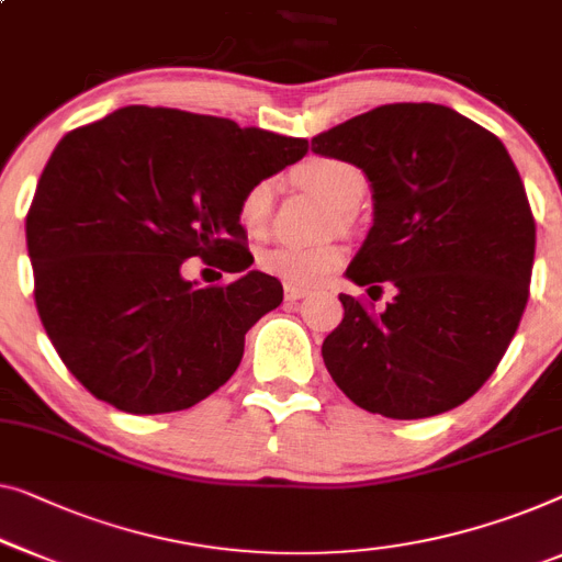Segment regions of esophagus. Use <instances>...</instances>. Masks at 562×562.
I'll list each match as a JSON object with an SVG mask.
<instances>
[{"mask_svg":"<svg viewBox=\"0 0 562 562\" xmlns=\"http://www.w3.org/2000/svg\"><path fill=\"white\" fill-rule=\"evenodd\" d=\"M306 296H308V289L286 286V301H299V299H306Z\"/></svg>","mask_w":562,"mask_h":562,"instance_id":"34e87169","label":"esophagus"}]
</instances>
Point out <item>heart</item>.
I'll return each mask as SVG.
<instances>
[{"instance_id":"b5f03b06","label":"heart","mask_w":562,"mask_h":562,"mask_svg":"<svg viewBox=\"0 0 562 562\" xmlns=\"http://www.w3.org/2000/svg\"><path fill=\"white\" fill-rule=\"evenodd\" d=\"M296 180L319 192L331 207L341 215L352 213L368 192V177L360 167L349 165L335 157H312L294 169ZM273 190L271 182L261 180L250 184L240 200V225L250 235H261L271 217ZM258 268L266 276H273L286 286H316L341 263V248L335 243H319V246H291V243H276L258 250Z\"/></svg>"}]
</instances>
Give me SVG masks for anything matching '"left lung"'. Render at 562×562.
<instances>
[{
  "label": "left lung",
  "mask_w": 562,
  "mask_h": 562,
  "mask_svg": "<svg viewBox=\"0 0 562 562\" xmlns=\"http://www.w3.org/2000/svg\"><path fill=\"white\" fill-rule=\"evenodd\" d=\"M312 151L360 167L372 227L345 276V319L322 357L349 401L385 418L438 416L469 401L507 352L530 296L535 221L497 136L449 105L387 103L316 134Z\"/></svg>",
  "instance_id": "1"
}]
</instances>
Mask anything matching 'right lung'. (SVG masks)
I'll use <instances>...</instances> for the list:
<instances>
[{"label":"right lung","mask_w":562,"mask_h":562,"mask_svg":"<svg viewBox=\"0 0 562 562\" xmlns=\"http://www.w3.org/2000/svg\"><path fill=\"white\" fill-rule=\"evenodd\" d=\"M306 149L296 136L149 105L63 136L27 213V254L43 327L88 393L154 416L231 380L246 331L283 301L279 279L246 271L240 200ZM194 255L239 279L200 290L181 276Z\"/></svg>","instance_id":"right-lung-1"}]
</instances>
